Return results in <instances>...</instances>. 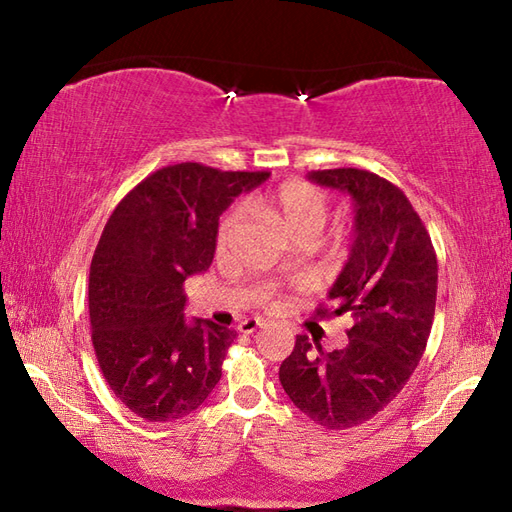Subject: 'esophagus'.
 I'll use <instances>...</instances> for the list:
<instances>
[{"label": "esophagus", "mask_w": 512, "mask_h": 512, "mask_svg": "<svg viewBox=\"0 0 512 512\" xmlns=\"http://www.w3.org/2000/svg\"><path fill=\"white\" fill-rule=\"evenodd\" d=\"M264 325H266L264 319H244L242 323L237 325V330L242 332V334H253V332H257L259 328H264Z\"/></svg>", "instance_id": "esophagus-1"}]
</instances>
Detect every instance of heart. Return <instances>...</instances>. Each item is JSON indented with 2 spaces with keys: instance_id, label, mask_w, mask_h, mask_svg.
I'll return each mask as SVG.
<instances>
[{
  "instance_id": "1",
  "label": "heart",
  "mask_w": 512,
  "mask_h": 512,
  "mask_svg": "<svg viewBox=\"0 0 512 512\" xmlns=\"http://www.w3.org/2000/svg\"><path fill=\"white\" fill-rule=\"evenodd\" d=\"M248 209H253L255 213L266 217L268 222L284 228V231L295 239L306 233L317 237L321 233V228L325 226V222H328L330 204H328V198H325L317 187H312V184L301 182V180H288L266 193L253 195V198L248 200ZM237 224H239L237 209L222 217L215 235L217 248L220 250L226 248V244L231 242ZM262 301L268 308L279 306V297L275 290H264Z\"/></svg>"
}]
</instances>
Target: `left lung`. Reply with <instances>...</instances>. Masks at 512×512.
Masks as SVG:
<instances>
[{
	"label": "left lung",
	"mask_w": 512,
	"mask_h": 512,
	"mask_svg": "<svg viewBox=\"0 0 512 512\" xmlns=\"http://www.w3.org/2000/svg\"><path fill=\"white\" fill-rule=\"evenodd\" d=\"M354 202L347 264L317 317L350 314V341L323 352L306 334L279 367L281 387L310 420L350 429L383 411L407 385L427 347L438 295V259L420 215L396 184L365 169L310 171Z\"/></svg>",
	"instance_id": "left-lung-1"
}]
</instances>
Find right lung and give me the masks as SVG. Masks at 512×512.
Wrapping results in <instances>:
<instances>
[{
    "label": "right lung",
    "instance_id": "right-lung-1",
    "mask_svg": "<svg viewBox=\"0 0 512 512\" xmlns=\"http://www.w3.org/2000/svg\"><path fill=\"white\" fill-rule=\"evenodd\" d=\"M268 171L180 162L151 173L118 202L90 266V323L116 398L149 422L189 416L222 378L235 330L184 321V279L213 262L220 215Z\"/></svg>",
    "mask_w": 512,
    "mask_h": 512
}]
</instances>
